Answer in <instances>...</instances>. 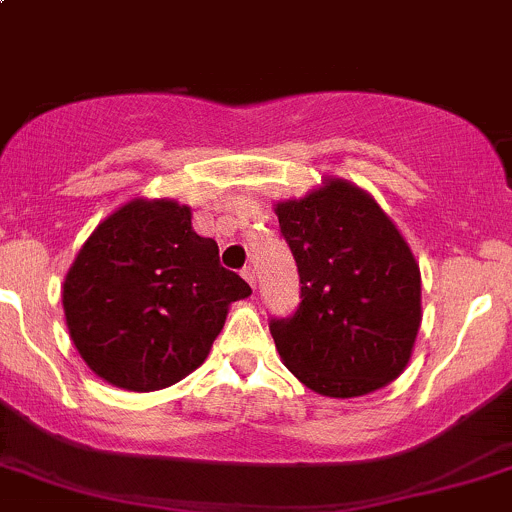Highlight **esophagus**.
Returning a JSON list of instances; mask_svg holds the SVG:
<instances>
[{"mask_svg": "<svg viewBox=\"0 0 512 512\" xmlns=\"http://www.w3.org/2000/svg\"><path fill=\"white\" fill-rule=\"evenodd\" d=\"M243 277H245V282L252 286V289H255V284H257V277H255V269L252 267H245L243 269Z\"/></svg>", "mask_w": 512, "mask_h": 512, "instance_id": "obj_1", "label": "esophagus"}]
</instances>
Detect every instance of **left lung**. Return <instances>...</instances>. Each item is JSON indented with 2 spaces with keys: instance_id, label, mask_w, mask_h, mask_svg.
<instances>
[{
  "instance_id": "8db88e82",
  "label": "left lung",
  "mask_w": 512,
  "mask_h": 512,
  "mask_svg": "<svg viewBox=\"0 0 512 512\" xmlns=\"http://www.w3.org/2000/svg\"><path fill=\"white\" fill-rule=\"evenodd\" d=\"M274 213L301 277L294 316L269 323L286 369L330 398L384 389L406 369L423 320L411 247L347 179H325Z\"/></svg>"
}]
</instances>
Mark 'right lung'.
<instances>
[{"label": "right lung", "instance_id": "obj_1", "mask_svg": "<svg viewBox=\"0 0 512 512\" xmlns=\"http://www.w3.org/2000/svg\"><path fill=\"white\" fill-rule=\"evenodd\" d=\"M245 279L172 199H133L94 228L63 284L67 330L87 367L128 391L177 384L209 357Z\"/></svg>", "mask_w": 512, "mask_h": 512}]
</instances>
